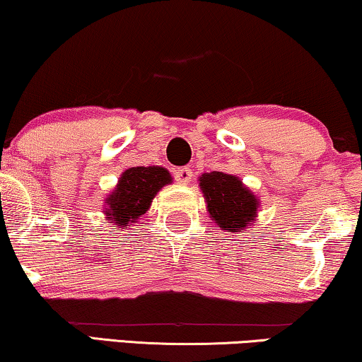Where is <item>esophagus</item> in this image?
Returning <instances> with one entry per match:
<instances>
[{
    "instance_id": "obj_1",
    "label": "esophagus",
    "mask_w": 362,
    "mask_h": 362,
    "mask_svg": "<svg viewBox=\"0 0 362 362\" xmlns=\"http://www.w3.org/2000/svg\"><path fill=\"white\" fill-rule=\"evenodd\" d=\"M175 180L180 182V185H187L192 180V171L189 168H177L175 170Z\"/></svg>"
}]
</instances>
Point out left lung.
<instances>
[{
    "label": "left lung",
    "instance_id": "left-lung-1",
    "mask_svg": "<svg viewBox=\"0 0 362 362\" xmlns=\"http://www.w3.org/2000/svg\"><path fill=\"white\" fill-rule=\"evenodd\" d=\"M211 218L221 229L241 233L256 218L257 199L236 176L226 173H204L199 177Z\"/></svg>",
    "mask_w": 362,
    "mask_h": 362
}]
</instances>
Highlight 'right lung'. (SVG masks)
Returning a JSON list of instances; mask_svg holds the SVG:
<instances>
[{"label": "right lung", "mask_w": 362, "mask_h": 362, "mask_svg": "<svg viewBox=\"0 0 362 362\" xmlns=\"http://www.w3.org/2000/svg\"><path fill=\"white\" fill-rule=\"evenodd\" d=\"M168 182H171V176L164 168H129L119 177L115 192L107 196L106 214L118 226H131V223L146 213L156 192Z\"/></svg>", "instance_id": "1"}]
</instances>
